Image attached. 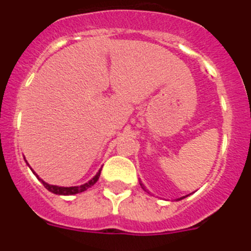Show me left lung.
Instances as JSON below:
<instances>
[{
    "mask_svg": "<svg viewBox=\"0 0 251 251\" xmlns=\"http://www.w3.org/2000/svg\"><path fill=\"white\" fill-rule=\"evenodd\" d=\"M183 198H186V197H182V198H179V199H183Z\"/></svg>",
    "mask_w": 251,
    "mask_h": 251,
    "instance_id": "obj_1",
    "label": "left lung"
}]
</instances>
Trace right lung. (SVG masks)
<instances>
[{
    "instance_id": "add662e5",
    "label": "right lung",
    "mask_w": 251,
    "mask_h": 251,
    "mask_svg": "<svg viewBox=\"0 0 251 251\" xmlns=\"http://www.w3.org/2000/svg\"><path fill=\"white\" fill-rule=\"evenodd\" d=\"M100 170L98 171V174L96 175V176L93 177V178L91 179V181H88L87 183L81 184V186H76V187L52 186V184H48V183H46V182H44V181H42V179H40V178L39 179L42 182V184H44V186H45V188L48 189V191H50V192H52V193L59 194V196H73V194L80 193V192H83V191H86V189L90 188V187H92L93 184H95L96 182L98 181V178H100Z\"/></svg>"
}]
</instances>
